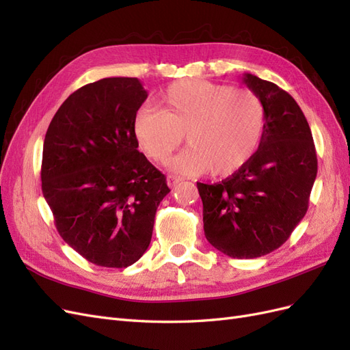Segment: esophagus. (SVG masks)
<instances>
[{"mask_svg": "<svg viewBox=\"0 0 350 350\" xmlns=\"http://www.w3.org/2000/svg\"><path fill=\"white\" fill-rule=\"evenodd\" d=\"M180 182H182V178L178 177V176H176V174H168L167 176V185L170 187H174L177 183H180Z\"/></svg>", "mask_w": 350, "mask_h": 350, "instance_id": "34e87169", "label": "esophagus"}]
</instances>
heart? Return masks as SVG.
Listing matches in <instances>:
<instances>
[{
    "mask_svg": "<svg viewBox=\"0 0 350 350\" xmlns=\"http://www.w3.org/2000/svg\"><path fill=\"white\" fill-rule=\"evenodd\" d=\"M161 109L141 108L133 131L144 152L165 163L183 141L186 151L173 161L185 174L209 168L217 176L234 173L261 142L265 109L256 94L201 79H185L163 92Z\"/></svg>",
    "mask_w": 350,
    "mask_h": 350,
    "instance_id": "obj_1",
    "label": "heart"
}]
</instances>
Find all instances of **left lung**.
Segmentation results:
<instances>
[{
  "instance_id": "obj_1",
  "label": "left lung",
  "mask_w": 350,
  "mask_h": 350,
  "mask_svg": "<svg viewBox=\"0 0 350 350\" xmlns=\"http://www.w3.org/2000/svg\"><path fill=\"white\" fill-rule=\"evenodd\" d=\"M264 104L256 152L224 180L198 183L206 241L237 259L267 255L291 237L308 211L318 161L301 107L275 83L245 73Z\"/></svg>"
}]
</instances>
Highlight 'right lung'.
Listing matches in <instances>:
<instances>
[{"label":"right lung","instance_id":"1","mask_svg":"<svg viewBox=\"0 0 350 350\" xmlns=\"http://www.w3.org/2000/svg\"><path fill=\"white\" fill-rule=\"evenodd\" d=\"M148 94L136 77H107L58 108L44 141L42 193L57 232L89 262L135 264L151 243L165 176L137 151L133 123Z\"/></svg>","mask_w":350,"mask_h":350}]
</instances>
